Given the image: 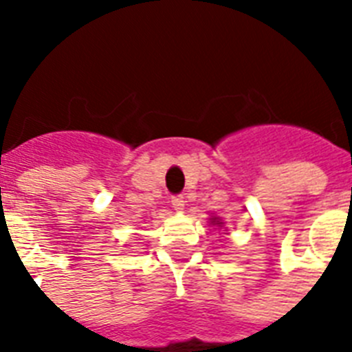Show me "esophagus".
Masks as SVG:
<instances>
[{"mask_svg": "<svg viewBox=\"0 0 352 352\" xmlns=\"http://www.w3.org/2000/svg\"><path fill=\"white\" fill-rule=\"evenodd\" d=\"M171 206L175 210L184 208V197H182V195H173V197H171Z\"/></svg>", "mask_w": 352, "mask_h": 352, "instance_id": "obj_1", "label": "esophagus"}]
</instances>
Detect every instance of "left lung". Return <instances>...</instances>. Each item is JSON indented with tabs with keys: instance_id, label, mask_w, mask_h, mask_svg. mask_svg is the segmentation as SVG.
Segmentation results:
<instances>
[{
	"instance_id": "8db88e82",
	"label": "left lung",
	"mask_w": 352,
	"mask_h": 352,
	"mask_svg": "<svg viewBox=\"0 0 352 352\" xmlns=\"http://www.w3.org/2000/svg\"><path fill=\"white\" fill-rule=\"evenodd\" d=\"M212 223H215V225H221L219 221H215V219H214V221H212Z\"/></svg>"
}]
</instances>
